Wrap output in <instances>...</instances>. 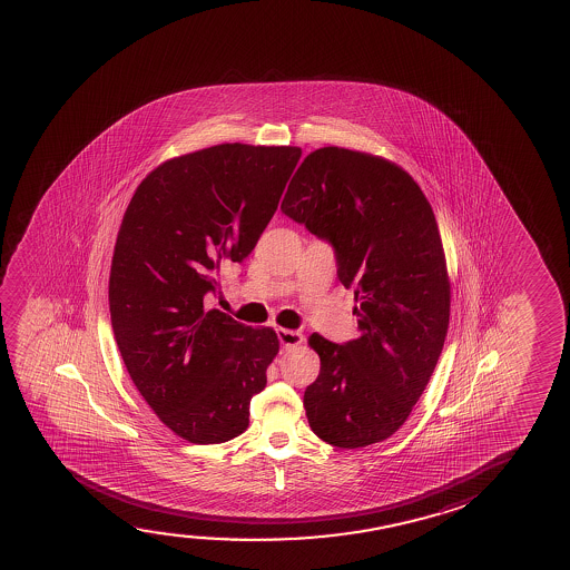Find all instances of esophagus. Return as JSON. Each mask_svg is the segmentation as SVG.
Instances as JSON below:
<instances>
[{"mask_svg": "<svg viewBox=\"0 0 570 570\" xmlns=\"http://www.w3.org/2000/svg\"><path fill=\"white\" fill-rule=\"evenodd\" d=\"M276 335L284 348H292V346L304 343V335L299 331H292V328H278Z\"/></svg>", "mask_w": 570, "mask_h": 570, "instance_id": "34e87169", "label": "esophagus"}]
</instances>
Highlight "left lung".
<instances>
[{"label":"left lung","mask_w":570,"mask_h":570,"mask_svg":"<svg viewBox=\"0 0 570 570\" xmlns=\"http://www.w3.org/2000/svg\"><path fill=\"white\" fill-rule=\"evenodd\" d=\"M281 210L333 247L336 276L360 302L358 338L309 336L321 358L304 393L309 426L336 448L382 442L421 397L450 323L432 206L397 165L331 146L297 167Z\"/></svg>","instance_id":"left-lung-1"}]
</instances>
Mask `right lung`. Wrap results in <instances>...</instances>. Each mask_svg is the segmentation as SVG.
Masks as SVG:
<instances>
[{"label":"right lung","instance_id":"add662e5","mask_svg":"<svg viewBox=\"0 0 570 570\" xmlns=\"http://www.w3.org/2000/svg\"><path fill=\"white\" fill-rule=\"evenodd\" d=\"M302 149L219 144L175 157L136 188L109 278L110 325L136 390L193 444L249 426L278 352L273 328L208 309L224 261L243 263L278 208Z\"/></svg>","mask_w":570,"mask_h":570}]
</instances>
